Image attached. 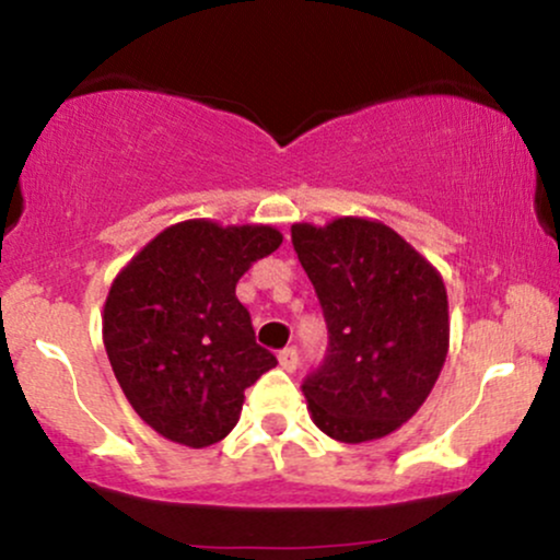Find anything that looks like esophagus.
<instances>
[{
    "instance_id": "obj_1",
    "label": "esophagus",
    "mask_w": 560,
    "mask_h": 560,
    "mask_svg": "<svg viewBox=\"0 0 560 560\" xmlns=\"http://www.w3.org/2000/svg\"><path fill=\"white\" fill-rule=\"evenodd\" d=\"M278 362H280L282 370H288V373H293V370L299 368V351L293 349V347L282 349L280 354H278Z\"/></svg>"
}]
</instances>
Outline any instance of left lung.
Listing matches in <instances>:
<instances>
[{
	"label": "left lung",
	"mask_w": 560,
	"mask_h": 560,
	"mask_svg": "<svg viewBox=\"0 0 560 560\" xmlns=\"http://www.w3.org/2000/svg\"><path fill=\"white\" fill-rule=\"evenodd\" d=\"M291 237L330 336L328 357L301 386L306 410L336 442L388 436L429 399L447 360L442 275L378 219L299 222Z\"/></svg>",
	"instance_id": "1"
}]
</instances>
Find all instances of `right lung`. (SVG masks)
<instances>
[{
	"instance_id": "obj_1",
	"label": "right lung",
	"mask_w": 560,
	"mask_h": 560,
	"mask_svg": "<svg viewBox=\"0 0 560 560\" xmlns=\"http://www.w3.org/2000/svg\"><path fill=\"white\" fill-rule=\"evenodd\" d=\"M282 243L269 224L187 219L142 246L110 282L103 343L131 410L200 450L241 418L250 383L278 360L256 343L235 285Z\"/></svg>"
}]
</instances>
